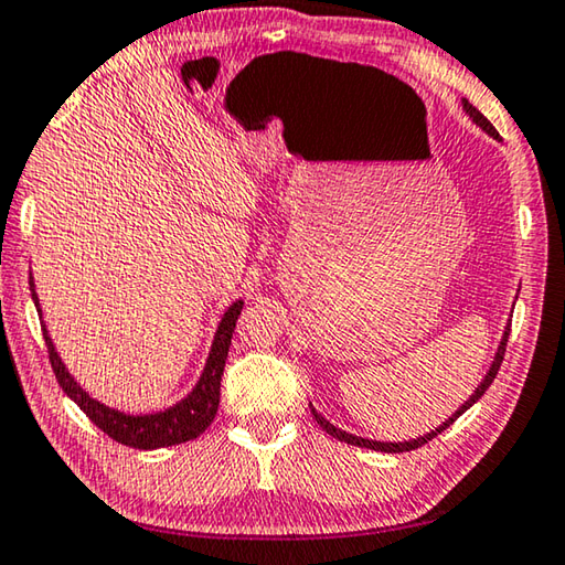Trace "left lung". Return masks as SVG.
I'll list each match as a JSON object with an SVG mask.
<instances>
[{
    "instance_id": "1",
    "label": "left lung",
    "mask_w": 565,
    "mask_h": 565,
    "mask_svg": "<svg viewBox=\"0 0 565 565\" xmlns=\"http://www.w3.org/2000/svg\"><path fill=\"white\" fill-rule=\"evenodd\" d=\"M463 111H467L473 121H477L483 131L487 134H491L493 138H499V131L497 128H493V124L489 121L487 116H483L477 106H471L469 102H463ZM509 332H511V328H507V332H503V340H501V344H499V352H497V358H493V364H491V370L487 372V377H483V382L479 384L477 387V392L471 394V397L461 404V409H457V414H451V417L441 424V427H437L434 431H429V434H424V437H419V439H412V441H370V439H362V437H354V434H348V431H342V429H338L334 427V424H330L328 419L322 417V414H318L312 409V419L320 424V427L330 434V437H334V439H340V441H344V444H354V447H364V449H374V451H387V454H399V451H412V449H419V447H424V444L427 441H431L434 437H437V434H441L444 429L449 427V424H454L457 422L463 412H467L473 402H479L481 397H483V392H487L489 387H491V382L497 380V374H499V367H501V362H503V354H507V342H509Z\"/></svg>"
}]
</instances>
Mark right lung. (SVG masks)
<instances>
[{
  "instance_id": "1",
  "label": "right lung",
  "mask_w": 565,
  "mask_h": 565,
  "mask_svg": "<svg viewBox=\"0 0 565 565\" xmlns=\"http://www.w3.org/2000/svg\"><path fill=\"white\" fill-rule=\"evenodd\" d=\"M29 288H32L34 305L39 308V300L34 295V282H29ZM241 310H243V302L237 300L223 315L221 324H217L211 354H207L205 370L201 374V380H198L195 390L188 394L185 399L178 402L175 407L166 412H156V414H141V417H131V414L116 412L111 407H106V404L88 397V394L74 382L72 374L66 372L62 360H58L52 338L46 334V328L42 330H44L49 362H52L56 382L62 384V390L78 404V407H82L86 417L92 419L104 434H108L114 441L124 444V447L161 449V447H173V444L191 441L213 424L217 404H221V380H223L227 350H231L235 320L237 315H241Z\"/></svg>"
}]
</instances>
